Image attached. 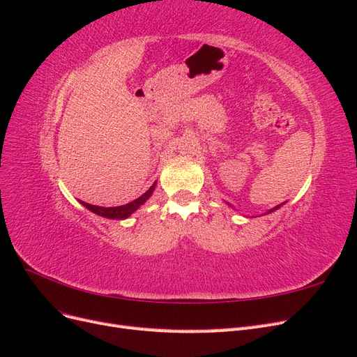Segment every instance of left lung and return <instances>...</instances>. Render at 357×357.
<instances>
[{
  "instance_id": "1",
  "label": "left lung",
  "mask_w": 357,
  "mask_h": 357,
  "mask_svg": "<svg viewBox=\"0 0 357 357\" xmlns=\"http://www.w3.org/2000/svg\"><path fill=\"white\" fill-rule=\"evenodd\" d=\"M277 208H278V207H275V208H274V210H277ZM274 210H271V211H274ZM271 211H269V213H271Z\"/></svg>"
}]
</instances>
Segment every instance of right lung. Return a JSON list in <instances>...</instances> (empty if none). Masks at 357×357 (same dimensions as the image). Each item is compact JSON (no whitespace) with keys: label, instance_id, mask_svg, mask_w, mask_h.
<instances>
[{"label":"right lung","instance_id":"obj_1","mask_svg":"<svg viewBox=\"0 0 357 357\" xmlns=\"http://www.w3.org/2000/svg\"><path fill=\"white\" fill-rule=\"evenodd\" d=\"M153 189H155V185L150 188L146 193H143V195L139 198L134 199L132 202H129V204L119 205V207H98V205H92V204H88V202H83V201H82V204L84 205L86 208L91 210L95 214L102 215V218H107V219H126L139 207V205H143L150 198Z\"/></svg>","mask_w":357,"mask_h":357}]
</instances>
